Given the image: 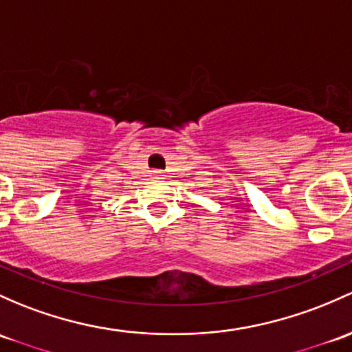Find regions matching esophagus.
<instances>
[{
    "instance_id": "1",
    "label": "esophagus",
    "mask_w": 352,
    "mask_h": 352,
    "mask_svg": "<svg viewBox=\"0 0 352 352\" xmlns=\"http://www.w3.org/2000/svg\"><path fill=\"white\" fill-rule=\"evenodd\" d=\"M153 177H155V179H164L165 173L162 172V170H153Z\"/></svg>"
}]
</instances>
